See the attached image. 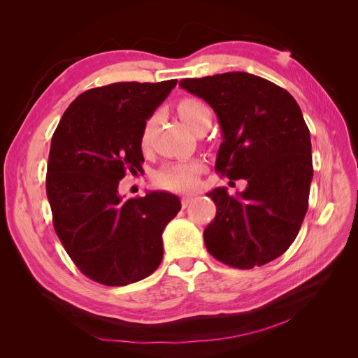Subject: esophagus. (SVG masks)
I'll list each match as a JSON object with an SVG mask.
<instances>
[{"label":"esophagus","mask_w":358,"mask_h":358,"mask_svg":"<svg viewBox=\"0 0 358 358\" xmlns=\"http://www.w3.org/2000/svg\"><path fill=\"white\" fill-rule=\"evenodd\" d=\"M192 201V196H183L182 197V206L183 208H187V206Z\"/></svg>","instance_id":"esophagus-1"}]
</instances>
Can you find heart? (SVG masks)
Listing matches in <instances>:
<instances>
[{
	"label": "heart",
	"mask_w": 358,
	"mask_h": 358,
	"mask_svg": "<svg viewBox=\"0 0 358 358\" xmlns=\"http://www.w3.org/2000/svg\"><path fill=\"white\" fill-rule=\"evenodd\" d=\"M178 112L185 122L194 131L199 127H201L206 121L212 119V113L208 106L201 100L194 99V96H185L178 103ZM155 125V116L152 115L146 119V122L142 129V136H140V145L142 148H148L150 136H152ZM201 171V164L199 161H179L167 164L162 167L158 175L157 182L162 188L175 189V191H189L197 185L199 175Z\"/></svg>",
	"instance_id": "obj_1"
}]
</instances>
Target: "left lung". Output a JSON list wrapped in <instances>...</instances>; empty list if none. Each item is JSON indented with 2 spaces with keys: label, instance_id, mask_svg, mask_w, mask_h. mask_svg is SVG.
Returning a JSON list of instances; mask_svg holds the SVG:
<instances>
[{
  "label": "left lung",
  "instance_id": "left-lung-1",
  "mask_svg": "<svg viewBox=\"0 0 358 358\" xmlns=\"http://www.w3.org/2000/svg\"><path fill=\"white\" fill-rule=\"evenodd\" d=\"M179 86L208 103L222 143L215 171L245 179L243 192H208L216 215L203 233L218 262L252 268L282 255L308 210L313 176L309 128L292 95L245 71L183 79Z\"/></svg>",
  "mask_w": 358,
  "mask_h": 358
}]
</instances>
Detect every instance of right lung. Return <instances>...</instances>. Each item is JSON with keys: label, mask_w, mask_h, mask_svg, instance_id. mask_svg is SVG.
Segmentation results:
<instances>
[{"label": "right lung", "mask_w": 358, "mask_h": 358, "mask_svg": "<svg viewBox=\"0 0 358 358\" xmlns=\"http://www.w3.org/2000/svg\"><path fill=\"white\" fill-rule=\"evenodd\" d=\"M176 83L117 82L85 91L53 133L46 176L53 227L73 263L99 284L137 282L162 259V231L180 210L179 199L150 191L124 200L117 185L128 171L143 170V125Z\"/></svg>", "instance_id": "1"}]
</instances>
